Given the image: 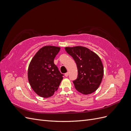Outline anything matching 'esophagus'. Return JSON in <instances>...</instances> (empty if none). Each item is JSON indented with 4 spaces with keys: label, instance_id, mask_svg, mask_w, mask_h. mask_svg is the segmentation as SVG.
I'll use <instances>...</instances> for the list:
<instances>
[{
    "label": "esophagus",
    "instance_id": "1",
    "mask_svg": "<svg viewBox=\"0 0 131 131\" xmlns=\"http://www.w3.org/2000/svg\"><path fill=\"white\" fill-rule=\"evenodd\" d=\"M68 75H69V73H66V74H65V76L66 77H67L68 76Z\"/></svg>",
    "mask_w": 131,
    "mask_h": 131
}]
</instances>
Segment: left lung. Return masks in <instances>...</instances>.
<instances>
[{
    "mask_svg": "<svg viewBox=\"0 0 131 131\" xmlns=\"http://www.w3.org/2000/svg\"><path fill=\"white\" fill-rule=\"evenodd\" d=\"M66 52L76 63L78 75L73 81L75 88L80 93L89 94L101 85L104 68L100 57L88 48L81 46L65 47Z\"/></svg>",
    "mask_w": 131,
    "mask_h": 131,
    "instance_id": "obj_1",
    "label": "left lung"
}]
</instances>
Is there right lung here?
Returning <instances> with one entry per match:
<instances>
[{
	"label": "right lung",
	"mask_w": 131,
	"mask_h": 131,
	"mask_svg": "<svg viewBox=\"0 0 131 131\" xmlns=\"http://www.w3.org/2000/svg\"><path fill=\"white\" fill-rule=\"evenodd\" d=\"M61 48L45 46L31 59L28 70V79L33 91L38 96L48 98L58 90L63 75L54 64V59Z\"/></svg>",
	"instance_id": "1"
}]
</instances>
